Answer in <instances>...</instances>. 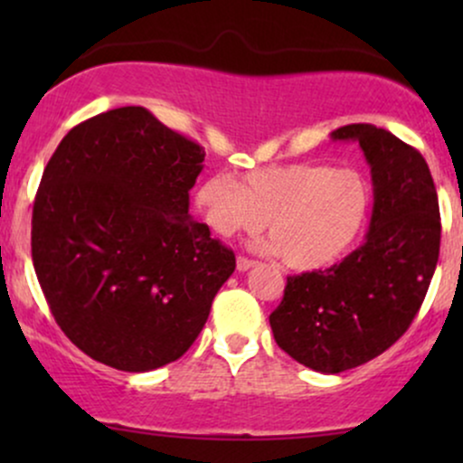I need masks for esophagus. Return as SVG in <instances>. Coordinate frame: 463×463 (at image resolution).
Listing matches in <instances>:
<instances>
[{
	"label": "esophagus",
	"instance_id": "34e87169",
	"mask_svg": "<svg viewBox=\"0 0 463 463\" xmlns=\"http://www.w3.org/2000/svg\"><path fill=\"white\" fill-rule=\"evenodd\" d=\"M254 265L252 259H246V257H237V269L239 272H246V269H250Z\"/></svg>",
	"mask_w": 463,
	"mask_h": 463
}]
</instances>
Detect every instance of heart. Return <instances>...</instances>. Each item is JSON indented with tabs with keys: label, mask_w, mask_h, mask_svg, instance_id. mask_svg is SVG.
Instances as JSON below:
<instances>
[{
	"label": "heart",
	"mask_w": 463,
	"mask_h": 463,
	"mask_svg": "<svg viewBox=\"0 0 463 463\" xmlns=\"http://www.w3.org/2000/svg\"><path fill=\"white\" fill-rule=\"evenodd\" d=\"M195 206L222 237L259 232L287 268L316 272L344 259L370 220L372 189L354 169L324 163L274 165L235 178L217 174L195 191Z\"/></svg>",
	"instance_id": "heart-1"
}]
</instances>
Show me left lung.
Listing matches in <instances>:
<instances>
[{"label":"left lung","mask_w":463,"mask_h":463,"mask_svg":"<svg viewBox=\"0 0 463 463\" xmlns=\"http://www.w3.org/2000/svg\"><path fill=\"white\" fill-rule=\"evenodd\" d=\"M335 141H357L374 184L364 243L342 263L287 276L269 316L280 348L307 368L337 374L379 357L422 307L439 257V204L416 147L372 124H348Z\"/></svg>","instance_id":"1"}]
</instances>
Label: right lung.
<instances>
[{
    "instance_id": "right-lung-1",
    "label": "right lung",
    "mask_w": 463,
    "mask_h": 463,
    "mask_svg": "<svg viewBox=\"0 0 463 463\" xmlns=\"http://www.w3.org/2000/svg\"><path fill=\"white\" fill-rule=\"evenodd\" d=\"M204 147L143 106L106 110L58 143L32 209V261L52 316L124 372L195 342L235 252L189 215Z\"/></svg>"
}]
</instances>
